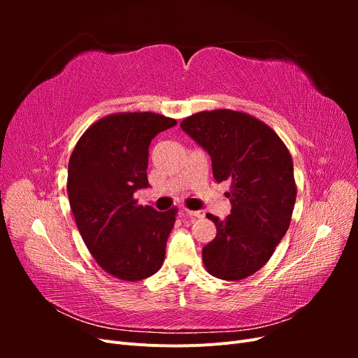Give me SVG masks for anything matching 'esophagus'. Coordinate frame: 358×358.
Instances as JSON below:
<instances>
[{"label":"esophagus","mask_w":358,"mask_h":358,"mask_svg":"<svg viewBox=\"0 0 358 358\" xmlns=\"http://www.w3.org/2000/svg\"><path fill=\"white\" fill-rule=\"evenodd\" d=\"M183 212H185L188 216H191V218H203V216H204V212H201V210H189V209H185Z\"/></svg>","instance_id":"obj_1"}]
</instances>
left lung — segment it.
<instances>
[{
	"mask_svg": "<svg viewBox=\"0 0 358 358\" xmlns=\"http://www.w3.org/2000/svg\"><path fill=\"white\" fill-rule=\"evenodd\" d=\"M180 128L208 150L216 182L230 180L231 213L224 221L208 213L216 236L203 248L208 272L224 280L254 275L285 236L297 197L288 148L258 117L230 109L203 110Z\"/></svg>",
	"mask_w": 358,
	"mask_h": 358,
	"instance_id": "1",
	"label": "left lung"
}]
</instances>
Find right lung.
Wrapping results in <instances>:
<instances>
[{
    "instance_id": "obj_1",
    "label": "right lung",
    "mask_w": 358,
    "mask_h": 358,
    "mask_svg": "<svg viewBox=\"0 0 358 358\" xmlns=\"http://www.w3.org/2000/svg\"><path fill=\"white\" fill-rule=\"evenodd\" d=\"M176 119L154 112H119L95 121L69 161L67 192L79 233L106 273L125 282L155 275L178 208L158 212L138 204L146 188L149 145Z\"/></svg>"
}]
</instances>
